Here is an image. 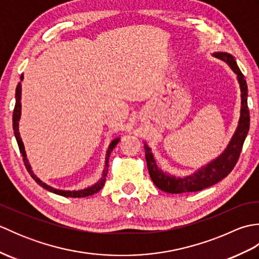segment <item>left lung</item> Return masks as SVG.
Returning <instances> with one entry per match:
<instances>
[{"label": "left lung", "mask_w": 259, "mask_h": 259, "mask_svg": "<svg viewBox=\"0 0 259 259\" xmlns=\"http://www.w3.org/2000/svg\"><path fill=\"white\" fill-rule=\"evenodd\" d=\"M217 59L223 60L226 62L234 72L237 74L239 82L240 92H241V107H240V117L238 121L237 129L233 136L232 140L226 149L218 158L211 162L201 167L197 171L186 177H176L174 175H169L157 166V162L153 158L151 149L147 144H145L146 150V160L147 167L149 170V175L159 189L169 192V194H183V192L199 191L208 188L218 181L223 180L230 174L234 169L235 164L237 163L240 156L241 149H243L244 141L249 131V110L247 104V97H248V88H247L244 74L241 73L237 63H236L232 54L226 52H214L212 54Z\"/></svg>", "instance_id": "left-lung-1"}]
</instances>
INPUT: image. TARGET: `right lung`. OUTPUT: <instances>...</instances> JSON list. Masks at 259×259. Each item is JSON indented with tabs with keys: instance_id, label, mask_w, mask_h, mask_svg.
Here are the masks:
<instances>
[{
	"instance_id": "right-lung-1",
	"label": "right lung",
	"mask_w": 259,
	"mask_h": 259,
	"mask_svg": "<svg viewBox=\"0 0 259 259\" xmlns=\"http://www.w3.org/2000/svg\"><path fill=\"white\" fill-rule=\"evenodd\" d=\"M22 80H23V74L21 75V81ZM20 118H21V82H19L18 87H16V91H15V107H14V110H13V130H14L15 139H16V141H18L20 152H21L22 157H23V161H24V164H25V168H26L27 171H29V174L31 175V177L36 181V184H38L41 187H43V188H45V189L53 192V194H57V195L63 196V197H72V198H81V197L91 196L93 194H96V192H98L99 190L102 188L104 183H106V177H107V175H108L110 153H111V151L113 150V148L117 146L120 138L113 139L111 142H110L109 148H108V150H107V155H106V161H104V163H106V164H104L103 172L101 175V178L98 180V183H96L95 185H92L90 187H88V188L81 189V190H72V191H71V190H60V189L53 188V187L45 184L42 180L38 179L36 176L33 174L30 163H29V161H27L26 153H25V150H24V145H23V142H22L21 136H20V133H19V121H20Z\"/></svg>"
}]
</instances>
